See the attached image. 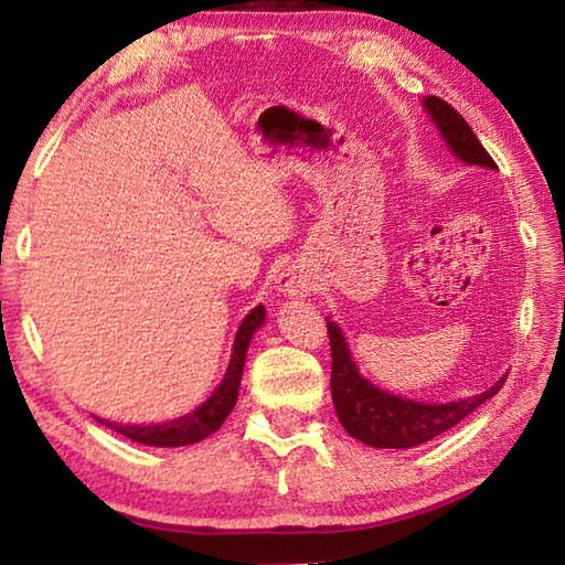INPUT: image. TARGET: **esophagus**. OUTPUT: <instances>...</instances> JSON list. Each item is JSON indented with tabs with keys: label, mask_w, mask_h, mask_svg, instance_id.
Instances as JSON below:
<instances>
[{
	"label": "esophagus",
	"mask_w": 565,
	"mask_h": 565,
	"mask_svg": "<svg viewBox=\"0 0 565 565\" xmlns=\"http://www.w3.org/2000/svg\"><path fill=\"white\" fill-rule=\"evenodd\" d=\"M276 286H279V291L284 296H303L306 291L311 289V279L309 274H306L301 266H286V269H281V274L276 276Z\"/></svg>",
	"instance_id": "34e87169"
}]
</instances>
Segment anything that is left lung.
Instances as JSON below:
<instances>
[{"instance_id":"obj_1","label":"left lung","mask_w":565,"mask_h":565,"mask_svg":"<svg viewBox=\"0 0 565 565\" xmlns=\"http://www.w3.org/2000/svg\"><path fill=\"white\" fill-rule=\"evenodd\" d=\"M424 104L436 121V129L444 134L446 145L451 147L458 159L466 161V164L499 169L489 151L478 141L473 129L468 127V121L451 104L438 97H426ZM327 329L331 341V396L333 406H337V416L349 436L359 438L366 446L414 448L431 441L448 428L461 424L468 414H473L478 406L503 388L505 376L495 381L483 394L451 401V404H418V401L401 398L363 379L356 363L351 361L341 329L329 319Z\"/></svg>"}]
</instances>
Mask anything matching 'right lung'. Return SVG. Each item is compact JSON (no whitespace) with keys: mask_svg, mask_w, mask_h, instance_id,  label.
<instances>
[{"mask_svg":"<svg viewBox=\"0 0 565 565\" xmlns=\"http://www.w3.org/2000/svg\"><path fill=\"white\" fill-rule=\"evenodd\" d=\"M264 319H266V309L259 303L242 321V327H238L236 339H234L232 361H228V369L222 379V384L216 386L214 394L209 396L196 411H191V414L181 416V418L167 420V424H151V426H121V424H111V420H102V418H97V420H102V424L111 428V431H117L121 436L131 438V441L145 444V446L174 448V446L196 444V441H202V438L212 436L214 431H218V426L224 424L226 416L232 414L236 406L248 341H252L254 331L262 327Z\"/></svg>","mask_w":565,"mask_h":565,"instance_id":"1","label":"right lung"}]
</instances>
